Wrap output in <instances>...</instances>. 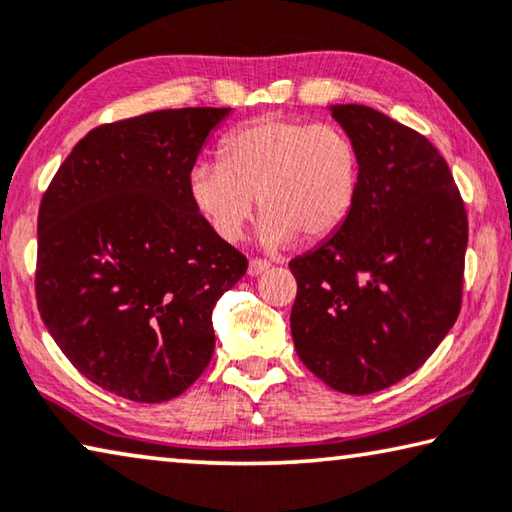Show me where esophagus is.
Instances as JSON below:
<instances>
[{
	"instance_id": "obj_1",
	"label": "esophagus",
	"mask_w": 512,
	"mask_h": 512,
	"mask_svg": "<svg viewBox=\"0 0 512 512\" xmlns=\"http://www.w3.org/2000/svg\"><path fill=\"white\" fill-rule=\"evenodd\" d=\"M265 270H270V261H265V258H251L249 261V277H258V274H263Z\"/></svg>"
}]
</instances>
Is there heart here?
<instances>
[{"mask_svg": "<svg viewBox=\"0 0 512 512\" xmlns=\"http://www.w3.org/2000/svg\"><path fill=\"white\" fill-rule=\"evenodd\" d=\"M359 190L361 155L348 132L279 114L231 132L222 162H199L187 176L194 210L229 242L245 233L258 196V238L270 249L334 235L355 210Z\"/></svg>", "mask_w": 512, "mask_h": 512, "instance_id": "b5f03b06", "label": "heart"}]
</instances>
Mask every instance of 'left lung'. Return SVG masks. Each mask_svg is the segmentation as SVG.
<instances>
[{
  "label": "left lung",
  "mask_w": 512,
  "mask_h": 512,
  "mask_svg": "<svg viewBox=\"0 0 512 512\" xmlns=\"http://www.w3.org/2000/svg\"><path fill=\"white\" fill-rule=\"evenodd\" d=\"M361 155L345 224L290 261L297 357L327 387L366 396L412 375L462 304L467 212L430 141L366 105H329Z\"/></svg>",
  "instance_id": "obj_1"
}]
</instances>
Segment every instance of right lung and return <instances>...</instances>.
Returning <instances> with one entry per match:
<instances>
[{
  "label": "right lung",
  "instance_id": "1",
  "mask_svg": "<svg viewBox=\"0 0 512 512\" xmlns=\"http://www.w3.org/2000/svg\"><path fill=\"white\" fill-rule=\"evenodd\" d=\"M229 107L160 109L91 130L38 210L36 300L86 380L164 403L206 371L212 309L247 258L210 231L187 176Z\"/></svg>",
  "mask_w": 512,
  "mask_h": 512
}]
</instances>
